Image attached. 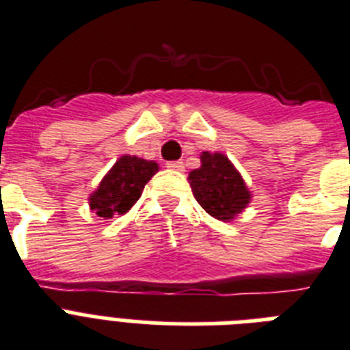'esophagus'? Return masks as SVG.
Returning a JSON list of instances; mask_svg holds the SVG:
<instances>
[{
  "instance_id": "1",
  "label": "esophagus",
  "mask_w": 350,
  "mask_h": 350,
  "mask_svg": "<svg viewBox=\"0 0 350 350\" xmlns=\"http://www.w3.org/2000/svg\"><path fill=\"white\" fill-rule=\"evenodd\" d=\"M167 167L172 170H178V172H183L185 170V165H183V161H169L167 163Z\"/></svg>"
}]
</instances>
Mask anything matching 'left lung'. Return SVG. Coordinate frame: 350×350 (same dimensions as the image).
<instances>
[{
    "mask_svg": "<svg viewBox=\"0 0 350 350\" xmlns=\"http://www.w3.org/2000/svg\"><path fill=\"white\" fill-rule=\"evenodd\" d=\"M189 183L196 201L206 210V214L219 221H232L252 200L239 170L228 156L221 152L204 150L201 167L190 172Z\"/></svg>",
    "mask_w": 350,
    "mask_h": 350,
    "instance_id": "obj_1",
    "label": "left lung"
}]
</instances>
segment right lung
I'll return each instance as SVG.
<instances>
[{
    "mask_svg": "<svg viewBox=\"0 0 350 350\" xmlns=\"http://www.w3.org/2000/svg\"><path fill=\"white\" fill-rule=\"evenodd\" d=\"M158 169L156 161H147L138 156H122L102 178L98 189L90 196V206L104 219L126 214L140 200L142 190Z\"/></svg>",
    "mask_w": 350,
    "mask_h": 350,
    "instance_id": "right-lung-1",
    "label": "right lung"
}]
</instances>
